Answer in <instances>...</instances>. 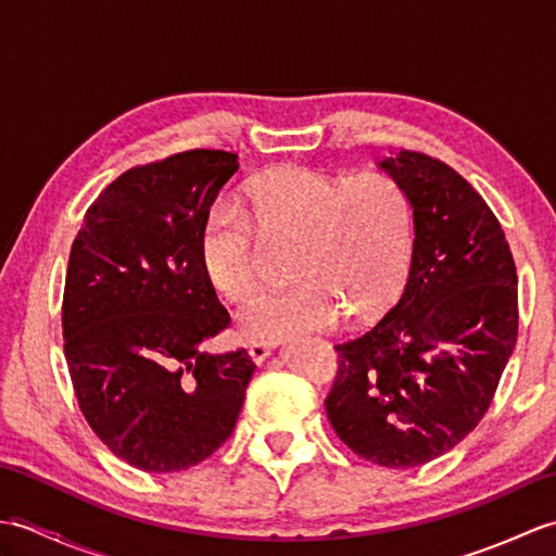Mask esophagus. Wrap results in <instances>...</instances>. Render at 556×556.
Masks as SVG:
<instances>
[{"instance_id": "34e87169", "label": "esophagus", "mask_w": 556, "mask_h": 556, "mask_svg": "<svg viewBox=\"0 0 556 556\" xmlns=\"http://www.w3.org/2000/svg\"><path fill=\"white\" fill-rule=\"evenodd\" d=\"M271 351H275V344H269V341H253V344H248V356H251L255 363H265Z\"/></svg>"}]
</instances>
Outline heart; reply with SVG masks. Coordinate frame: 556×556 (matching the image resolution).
I'll return each instance as SVG.
<instances>
[{"label":"heart","mask_w":556,"mask_h":556,"mask_svg":"<svg viewBox=\"0 0 556 556\" xmlns=\"http://www.w3.org/2000/svg\"><path fill=\"white\" fill-rule=\"evenodd\" d=\"M243 203L245 212L217 200L198 224V265L222 299L241 301L255 287L251 223L260 233L296 239L293 285L257 293L239 311L248 339L323 332L344 315L372 323L399 299L413 257V207L394 179L277 167L243 186Z\"/></svg>","instance_id":"1"}]
</instances>
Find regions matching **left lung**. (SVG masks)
Wrapping results in <instances>:
<instances>
[{
    "mask_svg": "<svg viewBox=\"0 0 556 556\" xmlns=\"http://www.w3.org/2000/svg\"><path fill=\"white\" fill-rule=\"evenodd\" d=\"M380 167L413 207V257L399 303L337 344L325 408L351 452L384 468L446 454L492 404L518 334L516 265L497 217L464 176L422 152Z\"/></svg>",
    "mask_w": 556,
    "mask_h": 556,
    "instance_id": "8db88e82",
    "label": "left lung"
}]
</instances>
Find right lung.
<instances>
[{
	"instance_id": "add662e5",
	"label": "right lung",
	"mask_w": 556,
	"mask_h": 556,
	"mask_svg": "<svg viewBox=\"0 0 556 556\" xmlns=\"http://www.w3.org/2000/svg\"><path fill=\"white\" fill-rule=\"evenodd\" d=\"M236 169L224 150L128 169L71 245L62 329L78 406L112 454L146 473L215 454L255 372L243 349L203 351L229 313L198 265L195 233Z\"/></svg>"
}]
</instances>
